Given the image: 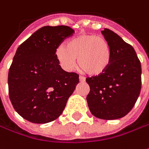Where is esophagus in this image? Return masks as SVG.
Instances as JSON below:
<instances>
[{
  "label": "esophagus",
  "mask_w": 149,
  "mask_h": 149,
  "mask_svg": "<svg viewBox=\"0 0 149 149\" xmlns=\"http://www.w3.org/2000/svg\"><path fill=\"white\" fill-rule=\"evenodd\" d=\"M85 77H81V76H80L79 77V81H85Z\"/></svg>",
  "instance_id": "34e87169"
}]
</instances>
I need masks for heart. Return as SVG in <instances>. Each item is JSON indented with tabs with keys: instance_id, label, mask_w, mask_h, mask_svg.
Masks as SVG:
<instances>
[{
	"instance_id": "b5f03b06",
	"label": "heart",
	"mask_w": 149,
	"mask_h": 149,
	"mask_svg": "<svg viewBox=\"0 0 149 149\" xmlns=\"http://www.w3.org/2000/svg\"><path fill=\"white\" fill-rule=\"evenodd\" d=\"M62 67L72 71L77 65L89 75H98L105 71L110 62V45L104 38L95 34H81L61 44L55 51Z\"/></svg>"
}]
</instances>
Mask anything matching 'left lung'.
<instances>
[{"instance_id":"obj_1","label":"left lung","mask_w":149,"mask_h":149,"mask_svg":"<svg viewBox=\"0 0 149 149\" xmlns=\"http://www.w3.org/2000/svg\"><path fill=\"white\" fill-rule=\"evenodd\" d=\"M101 33L110 45V62L102 73L86 77V100L93 116L110 120L125 116L135 105L141 91V63L134 48L117 33L109 29Z\"/></svg>"}]
</instances>
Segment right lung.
<instances>
[{
  "label": "right lung",
  "mask_w": 149,
  "mask_h": 149,
  "mask_svg": "<svg viewBox=\"0 0 149 149\" xmlns=\"http://www.w3.org/2000/svg\"><path fill=\"white\" fill-rule=\"evenodd\" d=\"M74 30L44 26L19 46L8 73L9 97L21 117L34 124L58 119L79 82V75L61 68L55 51Z\"/></svg>",
  "instance_id": "obj_1"
}]
</instances>
